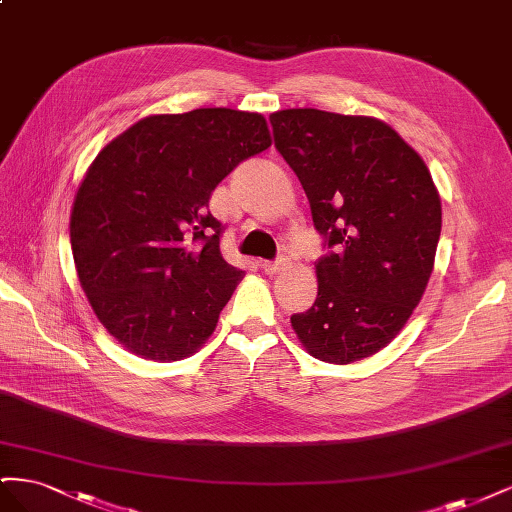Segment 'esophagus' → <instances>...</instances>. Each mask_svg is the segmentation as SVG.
Instances as JSON below:
<instances>
[{"mask_svg": "<svg viewBox=\"0 0 512 512\" xmlns=\"http://www.w3.org/2000/svg\"><path fill=\"white\" fill-rule=\"evenodd\" d=\"M288 265H290V260L286 256H280L277 260H265V262H262V269H265V273L273 275V273H280Z\"/></svg>", "mask_w": 512, "mask_h": 512, "instance_id": "34e87169", "label": "esophagus"}]
</instances>
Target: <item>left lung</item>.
Masks as SVG:
<instances>
[{"instance_id": "left-lung-1", "label": "left lung", "mask_w": 512, "mask_h": 512, "mask_svg": "<svg viewBox=\"0 0 512 512\" xmlns=\"http://www.w3.org/2000/svg\"><path fill=\"white\" fill-rule=\"evenodd\" d=\"M269 121L327 247L318 297L292 329L314 359L361 361L391 344L423 297L440 194L423 158L380 119L288 108Z\"/></svg>"}]
</instances>
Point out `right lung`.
<instances>
[{"label": "right lung", "instance_id": "obj_1", "mask_svg": "<svg viewBox=\"0 0 512 512\" xmlns=\"http://www.w3.org/2000/svg\"><path fill=\"white\" fill-rule=\"evenodd\" d=\"M271 147L267 119L232 108L151 115L108 143L74 198L70 243L98 320L149 361H181L215 331L241 269L209 211L218 183Z\"/></svg>", "mask_w": 512, "mask_h": 512}]
</instances>
